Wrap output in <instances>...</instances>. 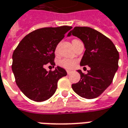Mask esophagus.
I'll return each mask as SVG.
<instances>
[{
  "mask_svg": "<svg viewBox=\"0 0 128 128\" xmlns=\"http://www.w3.org/2000/svg\"><path fill=\"white\" fill-rule=\"evenodd\" d=\"M66 72H67V73H68V74H69V73L71 72V70H66Z\"/></svg>",
  "mask_w": 128,
  "mask_h": 128,
  "instance_id": "obj_1",
  "label": "esophagus"
}]
</instances>
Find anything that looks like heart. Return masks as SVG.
<instances>
[{
	"label": "heart",
	"instance_id": "b5f03b06",
	"mask_svg": "<svg viewBox=\"0 0 128 128\" xmlns=\"http://www.w3.org/2000/svg\"><path fill=\"white\" fill-rule=\"evenodd\" d=\"M78 39H73L72 41V42L76 41ZM58 46H56L55 48V54H58ZM76 63V62L75 60L73 59H68V58H64V59H62L60 61L58 62V64L60 66L65 68H73L75 64Z\"/></svg>",
	"mask_w": 128,
	"mask_h": 128
}]
</instances>
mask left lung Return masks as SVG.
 <instances>
[{
    "label": "left lung",
    "instance_id": "8db88e82",
    "mask_svg": "<svg viewBox=\"0 0 128 128\" xmlns=\"http://www.w3.org/2000/svg\"><path fill=\"white\" fill-rule=\"evenodd\" d=\"M71 34L81 39L85 47L80 65L90 67L86 74L78 70L80 80L72 84V89L82 98H97L113 81L118 67V52L110 39L89 27H75L68 36Z\"/></svg>",
    "mask_w": 128,
    "mask_h": 128
}]
</instances>
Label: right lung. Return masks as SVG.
<instances>
[{
  "instance_id": "1",
  "label": "right lung",
  "mask_w": 128,
  "mask_h": 128,
  "mask_svg": "<svg viewBox=\"0 0 128 128\" xmlns=\"http://www.w3.org/2000/svg\"><path fill=\"white\" fill-rule=\"evenodd\" d=\"M72 27L43 28L31 32L22 39L12 55V69L15 81L24 94L36 102L46 100L55 94L58 82L67 73L58 66L46 70V65L54 66L55 48Z\"/></svg>"
}]
</instances>
